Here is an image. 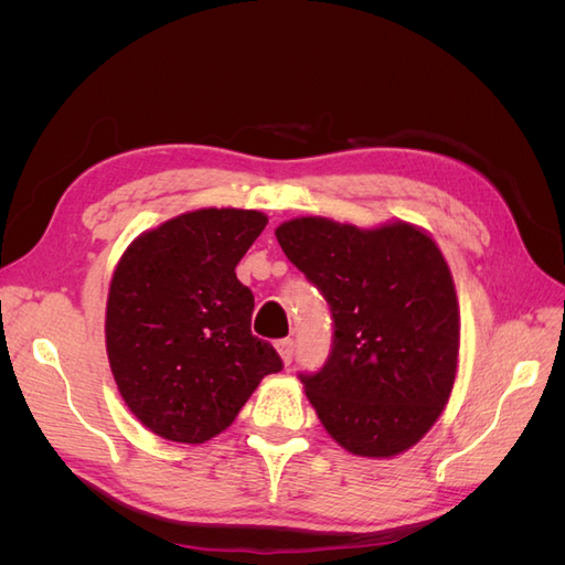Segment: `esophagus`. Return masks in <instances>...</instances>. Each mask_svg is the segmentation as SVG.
I'll return each instance as SVG.
<instances>
[{
	"label": "esophagus",
	"mask_w": 565,
	"mask_h": 565,
	"mask_svg": "<svg viewBox=\"0 0 565 565\" xmlns=\"http://www.w3.org/2000/svg\"><path fill=\"white\" fill-rule=\"evenodd\" d=\"M276 349H278V353H280L285 365L292 363V358H295V341H292V339H289V337H287V339H280L278 344H276Z\"/></svg>",
	"instance_id": "esophagus-1"
}]
</instances>
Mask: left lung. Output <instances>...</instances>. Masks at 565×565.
I'll return each instance as SVG.
<instances>
[{"label":"left lung","instance_id":"1","mask_svg":"<svg viewBox=\"0 0 565 565\" xmlns=\"http://www.w3.org/2000/svg\"><path fill=\"white\" fill-rule=\"evenodd\" d=\"M276 237L332 311L328 363L301 374L324 431L358 457L417 446L459 363L457 292L434 237L401 218L358 228L324 216L289 218Z\"/></svg>","mask_w":565,"mask_h":565}]
</instances>
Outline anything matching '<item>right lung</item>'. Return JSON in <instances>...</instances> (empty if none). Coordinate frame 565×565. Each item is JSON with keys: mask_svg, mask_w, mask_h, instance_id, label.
I'll list each match as a JSON object with an SVG mask.
<instances>
[{"mask_svg": "<svg viewBox=\"0 0 565 565\" xmlns=\"http://www.w3.org/2000/svg\"><path fill=\"white\" fill-rule=\"evenodd\" d=\"M256 210L185 212L119 256L106 303V351L119 396L174 443L218 436L282 361L254 337V297L235 266L266 228Z\"/></svg>", "mask_w": 565, "mask_h": 565, "instance_id": "1", "label": "right lung"}]
</instances>
